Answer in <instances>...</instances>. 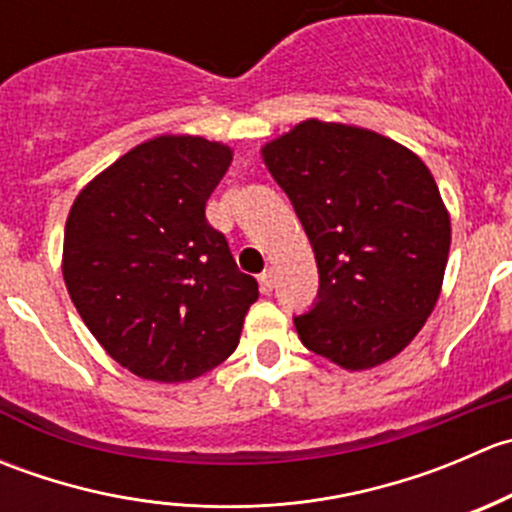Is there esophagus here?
<instances>
[{"label": "esophagus", "mask_w": 512, "mask_h": 512, "mask_svg": "<svg viewBox=\"0 0 512 512\" xmlns=\"http://www.w3.org/2000/svg\"><path fill=\"white\" fill-rule=\"evenodd\" d=\"M275 280H277V275H275V270H265L260 275V285H262V292H272V287H275Z\"/></svg>", "instance_id": "1"}]
</instances>
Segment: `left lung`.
<instances>
[{
    "mask_svg": "<svg viewBox=\"0 0 512 512\" xmlns=\"http://www.w3.org/2000/svg\"><path fill=\"white\" fill-rule=\"evenodd\" d=\"M319 270L317 304L294 317L309 352L347 371L394 359L438 302L451 215L414 151L349 123L309 121L262 146Z\"/></svg>",
    "mask_w": 512,
    "mask_h": 512,
    "instance_id": "left-lung-1",
    "label": "left lung"
}]
</instances>
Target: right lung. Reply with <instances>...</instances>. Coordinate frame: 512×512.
<instances>
[{
    "instance_id": "1",
    "label": "right lung",
    "mask_w": 512,
    "mask_h": 512,
    "mask_svg": "<svg viewBox=\"0 0 512 512\" xmlns=\"http://www.w3.org/2000/svg\"><path fill=\"white\" fill-rule=\"evenodd\" d=\"M230 163L225 143L165 133L101 170L71 205L61 257L71 302L141 379L178 384L223 364L260 297L205 220Z\"/></svg>"
}]
</instances>
